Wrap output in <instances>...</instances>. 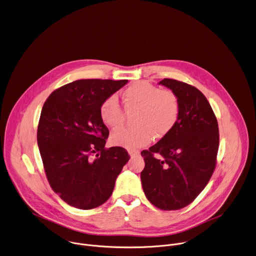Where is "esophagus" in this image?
I'll return each instance as SVG.
<instances>
[{"mask_svg":"<svg viewBox=\"0 0 256 256\" xmlns=\"http://www.w3.org/2000/svg\"><path fill=\"white\" fill-rule=\"evenodd\" d=\"M128 154H130L132 158H134V156L140 154V150H128Z\"/></svg>","mask_w":256,"mask_h":256,"instance_id":"1","label":"esophagus"}]
</instances>
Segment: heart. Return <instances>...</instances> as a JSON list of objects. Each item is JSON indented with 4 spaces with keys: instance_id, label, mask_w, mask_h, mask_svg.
<instances>
[{
    "instance_id": "obj_1",
    "label": "heart",
    "mask_w": 256,
    "mask_h": 256,
    "mask_svg": "<svg viewBox=\"0 0 256 256\" xmlns=\"http://www.w3.org/2000/svg\"><path fill=\"white\" fill-rule=\"evenodd\" d=\"M126 110H138L134 128H122L110 136V144L126 150L148 146L154 140L168 136L176 124L180 106L174 92L162 90L148 82H138L122 94ZM102 122L110 128H118L124 122V112L114 96L106 98L100 106Z\"/></svg>"
}]
</instances>
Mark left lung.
<instances>
[{"instance_id": "1", "label": "left lung", "mask_w": 256, "mask_h": 256, "mask_svg": "<svg viewBox=\"0 0 256 256\" xmlns=\"http://www.w3.org/2000/svg\"><path fill=\"white\" fill-rule=\"evenodd\" d=\"M158 84L178 96L180 118L168 136L142 152L146 166L140 180L152 204L162 210H178L196 198L214 172L218 124L208 100L196 88L172 78Z\"/></svg>"}]
</instances>
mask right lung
I'll return each instance as SVG.
<instances>
[{"mask_svg":"<svg viewBox=\"0 0 256 256\" xmlns=\"http://www.w3.org/2000/svg\"><path fill=\"white\" fill-rule=\"evenodd\" d=\"M128 82L74 80L44 104L36 134L40 154L50 188L70 206L92 210L104 204L130 158L122 148H104L108 130L100 116L102 102Z\"/></svg>","mask_w":256,"mask_h":256,"instance_id":"right-lung-1","label":"right lung"}]
</instances>
